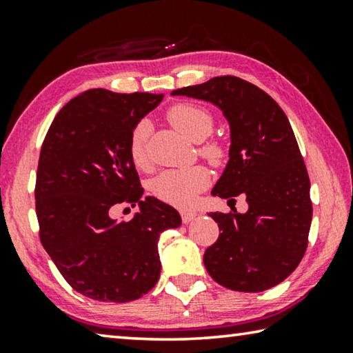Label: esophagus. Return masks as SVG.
<instances>
[{"label": "esophagus", "instance_id": "obj_1", "mask_svg": "<svg viewBox=\"0 0 353 353\" xmlns=\"http://www.w3.org/2000/svg\"><path fill=\"white\" fill-rule=\"evenodd\" d=\"M196 216V214H194V212H192V210H181V218H182V223H190L193 220V218Z\"/></svg>", "mask_w": 353, "mask_h": 353}]
</instances>
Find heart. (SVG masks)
Listing matches in <instances>:
<instances>
[{
  "mask_svg": "<svg viewBox=\"0 0 353 353\" xmlns=\"http://www.w3.org/2000/svg\"><path fill=\"white\" fill-rule=\"evenodd\" d=\"M168 119L172 125L185 133L193 141H203L214 130V117L210 111L199 105L193 103H177L171 106L168 111ZM150 137V124L149 121L141 119L133 127L130 139H128V154L133 165L139 170H148L150 161L148 155V143ZM199 152L205 157L210 163H221L226 157V150L221 143L207 141L199 149ZM210 172L205 166H190L183 170H168L160 176H157L150 190L152 194L163 203L187 207L196 198L199 192L209 185Z\"/></svg>",
  "mask_w": 353,
  "mask_h": 353,
  "instance_id": "1",
  "label": "heart"
}]
</instances>
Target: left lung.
<instances>
[{
    "instance_id": "8db88e82",
    "label": "left lung",
    "mask_w": 353,
    "mask_h": 353,
    "mask_svg": "<svg viewBox=\"0 0 353 353\" xmlns=\"http://www.w3.org/2000/svg\"><path fill=\"white\" fill-rule=\"evenodd\" d=\"M212 102L231 125L226 170L212 190L229 201L247 196L248 210L214 212L220 236L204 265L218 284L262 292L284 281L307 247L312 203L310 177L288 116L253 83L225 75L172 91Z\"/></svg>"
}]
</instances>
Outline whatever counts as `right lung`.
Instances as JSON below:
<instances>
[{
	"instance_id": "add662e5",
	"label": "right lung",
	"mask_w": 353,
	"mask_h": 353,
	"mask_svg": "<svg viewBox=\"0 0 353 353\" xmlns=\"http://www.w3.org/2000/svg\"><path fill=\"white\" fill-rule=\"evenodd\" d=\"M163 94L89 89L65 103L50 125L39 155L36 215L42 247L67 283L92 300H137L160 276L159 243L181 226L174 207L144 188L128 154L139 119ZM140 204L130 222L109 216L114 205Z\"/></svg>"
}]
</instances>
